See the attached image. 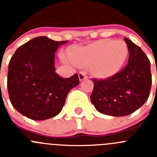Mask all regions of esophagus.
<instances>
[{
  "label": "esophagus",
  "instance_id": "1",
  "mask_svg": "<svg viewBox=\"0 0 157 157\" xmlns=\"http://www.w3.org/2000/svg\"><path fill=\"white\" fill-rule=\"evenodd\" d=\"M78 78H79L80 81H82V80H84V79H86L87 78L86 74L85 72H79V73H78Z\"/></svg>",
  "mask_w": 157,
  "mask_h": 157
}]
</instances>
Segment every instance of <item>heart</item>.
Listing matches in <instances>:
<instances>
[{
  "instance_id": "obj_1",
  "label": "heart",
  "mask_w": 157,
  "mask_h": 157,
  "mask_svg": "<svg viewBox=\"0 0 157 157\" xmlns=\"http://www.w3.org/2000/svg\"><path fill=\"white\" fill-rule=\"evenodd\" d=\"M127 55V47L123 41L102 39L71 52V63L75 66H90L94 75L112 76L119 71Z\"/></svg>"
}]
</instances>
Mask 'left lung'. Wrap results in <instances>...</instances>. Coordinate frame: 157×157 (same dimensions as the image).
I'll list each match as a JSON object with an SVG mask.
<instances>
[{"label":"left lung","mask_w":157,"mask_h":157,"mask_svg":"<svg viewBox=\"0 0 157 157\" xmlns=\"http://www.w3.org/2000/svg\"><path fill=\"white\" fill-rule=\"evenodd\" d=\"M128 63L105 79L92 78L91 102L99 112L112 116H128L147 101L152 86L150 61L141 48L124 37Z\"/></svg>","instance_id":"obj_1"}]
</instances>
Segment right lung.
<instances>
[{"mask_svg": "<svg viewBox=\"0 0 157 157\" xmlns=\"http://www.w3.org/2000/svg\"><path fill=\"white\" fill-rule=\"evenodd\" d=\"M67 42L37 37L19 46L11 58L7 79L11 103L30 120L57 116L69 91L79 83L78 74L63 78L55 72V52Z\"/></svg>", "mask_w": 157, "mask_h": 157, "instance_id": "right-lung-1", "label": "right lung"}]
</instances>
